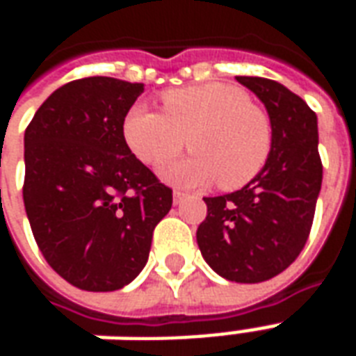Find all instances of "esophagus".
Segmentation results:
<instances>
[{
  "label": "esophagus",
  "mask_w": 356,
  "mask_h": 356,
  "mask_svg": "<svg viewBox=\"0 0 356 356\" xmlns=\"http://www.w3.org/2000/svg\"><path fill=\"white\" fill-rule=\"evenodd\" d=\"M183 198H185V193H181V191H175V193H173V202H175V204H179Z\"/></svg>",
  "instance_id": "1"
}]
</instances>
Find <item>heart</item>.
Here are the masks:
<instances>
[{
	"mask_svg": "<svg viewBox=\"0 0 356 356\" xmlns=\"http://www.w3.org/2000/svg\"><path fill=\"white\" fill-rule=\"evenodd\" d=\"M163 112L135 104L125 114V145L148 165L170 160L185 147L194 154L160 170L175 186L240 188L259 175L270 154L273 129L267 114L250 102L244 89L202 83L162 95Z\"/></svg>",
	"mask_w": 356,
	"mask_h": 356,
	"instance_id": "1",
	"label": "heart"
}]
</instances>
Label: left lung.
<instances>
[{
    "label": "left lung",
    "mask_w": 356,
    "mask_h": 356,
    "mask_svg": "<svg viewBox=\"0 0 356 356\" xmlns=\"http://www.w3.org/2000/svg\"><path fill=\"white\" fill-rule=\"evenodd\" d=\"M265 104L273 147L265 168L240 191L204 198L196 231L202 257L231 282L255 284L288 268L305 246L322 185L316 114L267 78L236 76Z\"/></svg>",
    "instance_id": "1"
}]
</instances>
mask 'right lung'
<instances>
[{
    "mask_svg": "<svg viewBox=\"0 0 356 356\" xmlns=\"http://www.w3.org/2000/svg\"><path fill=\"white\" fill-rule=\"evenodd\" d=\"M143 83L93 76L45 99L24 133V208L43 257L76 288L114 291L148 261L171 188L131 154L122 124Z\"/></svg>",
    "mask_w": 356,
    "mask_h": 356,
    "instance_id": "obj_1",
    "label": "right lung"
}]
</instances>
